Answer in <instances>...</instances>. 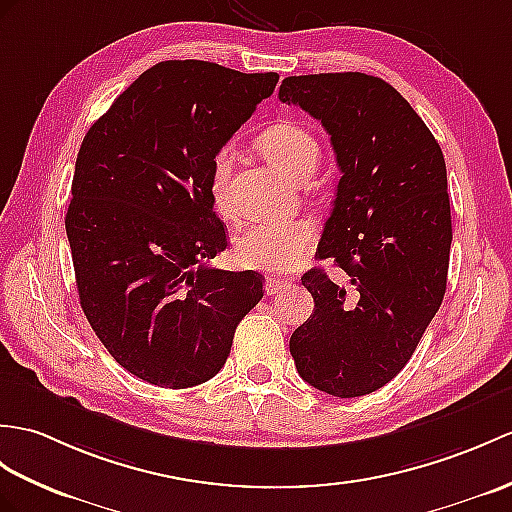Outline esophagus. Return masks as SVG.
Returning a JSON list of instances; mask_svg holds the SVG:
<instances>
[{
	"label": "esophagus",
	"mask_w": 512,
	"mask_h": 512,
	"mask_svg": "<svg viewBox=\"0 0 512 512\" xmlns=\"http://www.w3.org/2000/svg\"><path fill=\"white\" fill-rule=\"evenodd\" d=\"M288 285H290L288 279H272V277H268V279H266V294H268V296L279 294L281 290L288 288Z\"/></svg>",
	"instance_id": "1"
}]
</instances>
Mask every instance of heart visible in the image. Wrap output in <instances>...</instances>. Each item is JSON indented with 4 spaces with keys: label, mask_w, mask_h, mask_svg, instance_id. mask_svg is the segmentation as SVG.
<instances>
[{
    "label": "heart",
    "mask_w": 512,
    "mask_h": 512,
    "mask_svg": "<svg viewBox=\"0 0 512 512\" xmlns=\"http://www.w3.org/2000/svg\"><path fill=\"white\" fill-rule=\"evenodd\" d=\"M257 146L261 154L277 165L281 172L294 181H305L320 157L318 139L305 126L296 122H279L268 126L259 135ZM233 148L222 146L213 154L209 189L213 205L224 216H229V176L233 168ZM316 242V224L310 218H294L279 222H261L248 227L235 240L237 264L259 272H288L303 261Z\"/></svg>",
    "instance_id": "obj_1"
}]
</instances>
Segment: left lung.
Listing matches in <instances>:
<instances>
[{
    "mask_svg": "<svg viewBox=\"0 0 512 512\" xmlns=\"http://www.w3.org/2000/svg\"><path fill=\"white\" fill-rule=\"evenodd\" d=\"M279 100L301 106L331 135L342 172L318 259L303 285L314 314L294 331L290 353L307 384L340 399L397 377L443 303L451 213L443 150L386 80L360 71L290 76Z\"/></svg>",
    "mask_w": 512,
    "mask_h": 512,
    "instance_id": "left-lung-1",
    "label": "left lung"
}]
</instances>
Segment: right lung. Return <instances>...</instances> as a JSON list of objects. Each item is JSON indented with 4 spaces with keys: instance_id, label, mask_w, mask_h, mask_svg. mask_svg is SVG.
Segmentation results:
<instances>
[{
    "instance_id": "add662e5",
    "label": "right lung",
    "mask_w": 512,
    "mask_h": 512,
    "mask_svg": "<svg viewBox=\"0 0 512 512\" xmlns=\"http://www.w3.org/2000/svg\"><path fill=\"white\" fill-rule=\"evenodd\" d=\"M277 82L275 71L165 61L82 139L65 216L80 305L115 362L148 384L211 379L264 296L257 272L207 264L227 248L209 178L213 154Z\"/></svg>"
}]
</instances>
